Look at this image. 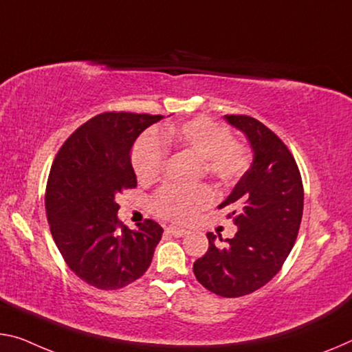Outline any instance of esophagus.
<instances>
[{"label":"esophagus","instance_id":"34e87169","mask_svg":"<svg viewBox=\"0 0 352 352\" xmlns=\"http://www.w3.org/2000/svg\"><path fill=\"white\" fill-rule=\"evenodd\" d=\"M166 232L169 233V235H172V236H175V238H182V236H185L186 233H188V230L186 228H182V227H175V226H170V227H167L166 228Z\"/></svg>","mask_w":352,"mask_h":352}]
</instances>
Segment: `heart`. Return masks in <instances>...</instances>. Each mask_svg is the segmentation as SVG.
I'll return each mask as SVG.
<instances>
[{
    "label": "heart",
    "instance_id": "1",
    "mask_svg": "<svg viewBox=\"0 0 352 352\" xmlns=\"http://www.w3.org/2000/svg\"><path fill=\"white\" fill-rule=\"evenodd\" d=\"M166 147L188 150L204 161V169L216 180L232 183L246 170L249 155L241 144L232 141L226 126L204 117L167 125L158 135L147 133L133 147L131 164L141 182H155L166 166ZM213 202L206 186H175L160 189L152 200L158 216L170 221H186Z\"/></svg>",
    "mask_w": 352,
    "mask_h": 352
}]
</instances>
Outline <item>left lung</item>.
I'll list each match as a JSON object with an SVG mask.
<instances>
[{"label":"left lung","instance_id":"8db88e82","mask_svg":"<svg viewBox=\"0 0 352 352\" xmlns=\"http://www.w3.org/2000/svg\"><path fill=\"white\" fill-rule=\"evenodd\" d=\"M246 136L252 163L219 208L230 210L235 236L206 233L208 250L194 261V274L211 293L238 298L266 285L296 241L304 208L298 164L270 128L249 116H224Z\"/></svg>","mask_w":352,"mask_h":352}]
</instances>
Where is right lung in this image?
Returning <instances> with one entry per match:
<instances>
[{
    "label": "right lung",
    "instance_id": "right-lung-1",
    "mask_svg": "<svg viewBox=\"0 0 352 352\" xmlns=\"http://www.w3.org/2000/svg\"><path fill=\"white\" fill-rule=\"evenodd\" d=\"M163 116L103 113L67 139L50 170L45 208L50 230L65 263L100 289L126 287L152 263L163 235L147 219L136 230L122 226L117 194L136 188L131 148Z\"/></svg>",
    "mask_w": 352,
    "mask_h": 352
}]
</instances>
